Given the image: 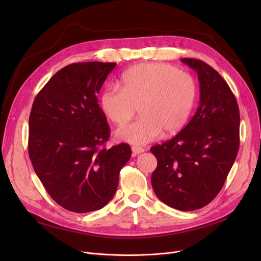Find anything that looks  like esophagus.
Segmentation results:
<instances>
[{"label":"esophagus","mask_w":261,"mask_h":261,"mask_svg":"<svg viewBox=\"0 0 261 261\" xmlns=\"http://www.w3.org/2000/svg\"><path fill=\"white\" fill-rule=\"evenodd\" d=\"M131 149H132V154H133V156H135V155H138V154L144 152V148H142V147H140V146H132Z\"/></svg>","instance_id":"34e87169"}]
</instances>
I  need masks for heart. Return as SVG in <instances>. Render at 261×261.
<instances>
[{
  "instance_id": "1",
  "label": "heart",
  "mask_w": 261,
  "mask_h": 261,
  "mask_svg": "<svg viewBox=\"0 0 261 261\" xmlns=\"http://www.w3.org/2000/svg\"><path fill=\"white\" fill-rule=\"evenodd\" d=\"M120 89L109 87L100 97L106 116L115 125L128 122L140 110L141 117L121 126L116 136L132 145L152 142L164 130L172 134L188 121L198 97L196 79L174 65L141 63L120 77Z\"/></svg>"
}]
</instances>
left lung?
Wrapping results in <instances>:
<instances>
[{
	"label": "left lung",
	"mask_w": 261,
	"mask_h": 261,
	"mask_svg": "<svg viewBox=\"0 0 261 261\" xmlns=\"http://www.w3.org/2000/svg\"><path fill=\"white\" fill-rule=\"evenodd\" d=\"M181 61L198 74L200 105L183 130L150 149L158 160L151 184L162 202L190 212L211 203L223 187L238 153L240 114L220 74L198 59Z\"/></svg>",
	"instance_id": "1"
}]
</instances>
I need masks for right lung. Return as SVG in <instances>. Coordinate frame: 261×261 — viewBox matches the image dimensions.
<instances>
[{"label": "right lung", "instance_id": "1", "mask_svg": "<svg viewBox=\"0 0 261 261\" xmlns=\"http://www.w3.org/2000/svg\"><path fill=\"white\" fill-rule=\"evenodd\" d=\"M115 65H66L33 103L29 154L34 170L51 199L73 213L107 205L116 191L120 169L131 158L128 144L103 147L110 127L96 95Z\"/></svg>", "mask_w": 261, "mask_h": 261}]
</instances>
